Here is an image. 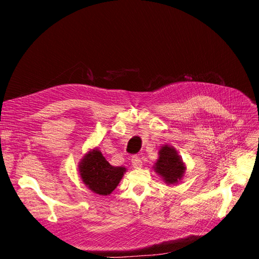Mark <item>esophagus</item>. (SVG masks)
Segmentation results:
<instances>
[{"label": "esophagus", "instance_id": "34e87169", "mask_svg": "<svg viewBox=\"0 0 259 259\" xmlns=\"http://www.w3.org/2000/svg\"><path fill=\"white\" fill-rule=\"evenodd\" d=\"M132 164H133V166H134L135 168H140V167L143 166V161H142V159L139 158V156L134 155L132 158Z\"/></svg>", "mask_w": 259, "mask_h": 259}]
</instances>
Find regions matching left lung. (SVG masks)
Wrapping results in <instances>:
<instances>
[{
  "label": "left lung",
  "instance_id": "1",
  "mask_svg": "<svg viewBox=\"0 0 259 259\" xmlns=\"http://www.w3.org/2000/svg\"><path fill=\"white\" fill-rule=\"evenodd\" d=\"M159 154V160L153 166L154 170L162 176L165 183H178V180L182 179L186 167L175 149L165 145L160 149Z\"/></svg>",
  "mask_w": 259,
  "mask_h": 259
}]
</instances>
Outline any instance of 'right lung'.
Here are the masks:
<instances>
[{
	"label": "right lung",
	"instance_id": "obj_1",
	"mask_svg": "<svg viewBox=\"0 0 259 259\" xmlns=\"http://www.w3.org/2000/svg\"><path fill=\"white\" fill-rule=\"evenodd\" d=\"M79 169L83 183L92 191L100 195L110 194L119 185L124 171L126 170L122 166L110 165L97 149L84 156Z\"/></svg>",
	"mask_w": 259,
	"mask_h": 259
}]
</instances>
